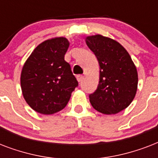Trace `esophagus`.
I'll list each match as a JSON object with an SVG mask.
<instances>
[{
	"mask_svg": "<svg viewBox=\"0 0 158 158\" xmlns=\"http://www.w3.org/2000/svg\"><path fill=\"white\" fill-rule=\"evenodd\" d=\"M77 80L79 82H82L83 81V79H84V75H82V74H78L76 76Z\"/></svg>",
	"mask_w": 158,
	"mask_h": 158,
	"instance_id": "esophagus-1",
	"label": "esophagus"
}]
</instances>
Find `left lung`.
<instances>
[{
    "mask_svg": "<svg viewBox=\"0 0 158 158\" xmlns=\"http://www.w3.org/2000/svg\"><path fill=\"white\" fill-rule=\"evenodd\" d=\"M86 43L100 65L99 84L89 95L93 107L105 115L128 107L138 88V72L130 54L120 43L100 34L86 37Z\"/></svg>",
    "mask_w": 158,
    "mask_h": 158,
    "instance_id": "8db88e82",
    "label": "left lung"
}]
</instances>
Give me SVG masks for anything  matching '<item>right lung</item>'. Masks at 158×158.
Listing matches in <instances>:
<instances>
[{
    "mask_svg": "<svg viewBox=\"0 0 158 158\" xmlns=\"http://www.w3.org/2000/svg\"><path fill=\"white\" fill-rule=\"evenodd\" d=\"M69 46L66 38L44 41L33 51L22 68L20 84L26 102L33 110L52 115L65 107L78 81L64 60Z\"/></svg>",
    "mask_w": 158,
    "mask_h": 158,
    "instance_id": "right-lung-1",
    "label": "right lung"
}]
</instances>
